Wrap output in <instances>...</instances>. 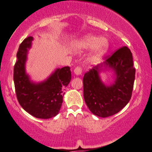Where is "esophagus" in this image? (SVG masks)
Listing matches in <instances>:
<instances>
[{
	"label": "esophagus",
	"instance_id": "1",
	"mask_svg": "<svg viewBox=\"0 0 152 152\" xmlns=\"http://www.w3.org/2000/svg\"><path fill=\"white\" fill-rule=\"evenodd\" d=\"M74 74L76 75V76H80V75H81L82 74V69L79 66L76 67V68L74 69Z\"/></svg>",
	"mask_w": 152,
	"mask_h": 152
}]
</instances>
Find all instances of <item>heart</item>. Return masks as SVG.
Returning <instances> with one entry per match:
<instances>
[{
  "instance_id": "obj_1",
  "label": "heart",
  "mask_w": 152,
  "mask_h": 152,
  "mask_svg": "<svg viewBox=\"0 0 152 152\" xmlns=\"http://www.w3.org/2000/svg\"><path fill=\"white\" fill-rule=\"evenodd\" d=\"M109 46V40L105 37L86 34L78 38L72 43V47L78 50H90V59L92 60L99 59L108 53Z\"/></svg>"
}]
</instances>
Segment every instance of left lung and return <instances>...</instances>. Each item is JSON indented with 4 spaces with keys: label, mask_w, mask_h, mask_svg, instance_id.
Wrapping results in <instances>:
<instances>
[{
    "label": "left lung",
    "mask_w": 152,
    "mask_h": 152,
    "mask_svg": "<svg viewBox=\"0 0 152 152\" xmlns=\"http://www.w3.org/2000/svg\"><path fill=\"white\" fill-rule=\"evenodd\" d=\"M107 70L113 73V81L109 85L101 78V73ZM135 74L132 53L126 46L86 73L83 96L89 110L102 118L120 111L131 98Z\"/></svg>",
    "instance_id": "1"
}]
</instances>
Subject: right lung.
I'll return each mask as SVG.
<instances>
[{
	"instance_id": "1",
	"label": "right lung",
	"mask_w": 152,
	"mask_h": 152,
	"mask_svg": "<svg viewBox=\"0 0 152 152\" xmlns=\"http://www.w3.org/2000/svg\"><path fill=\"white\" fill-rule=\"evenodd\" d=\"M32 36L25 38L17 53L14 66V83L17 99L26 112L38 118L48 119L59 114L65 88L72 78L70 68L55 69L42 81H34L26 72L28 50L31 48Z\"/></svg>"
}]
</instances>
